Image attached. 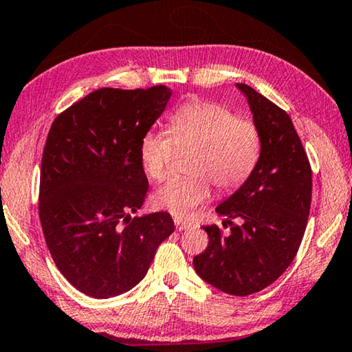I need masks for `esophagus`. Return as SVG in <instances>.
<instances>
[{
    "instance_id": "34e87169",
    "label": "esophagus",
    "mask_w": 352,
    "mask_h": 352,
    "mask_svg": "<svg viewBox=\"0 0 352 352\" xmlns=\"http://www.w3.org/2000/svg\"><path fill=\"white\" fill-rule=\"evenodd\" d=\"M175 225H176V230H179V231L190 228V223H187V221H182L181 219H175Z\"/></svg>"
}]
</instances>
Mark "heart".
<instances>
[{"label": "heart", "instance_id": "b5f03b06", "mask_svg": "<svg viewBox=\"0 0 352 352\" xmlns=\"http://www.w3.org/2000/svg\"><path fill=\"white\" fill-rule=\"evenodd\" d=\"M177 149H193L186 177H173L154 193V206L186 217L208 201L210 182L220 193L241 188L261 157L255 122L220 104L192 100L173 113L170 132L151 131L140 142V160L149 179L164 181Z\"/></svg>", "mask_w": 352, "mask_h": 352}]
</instances>
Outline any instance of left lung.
<instances>
[{
  "instance_id": "1",
  "label": "left lung",
  "mask_w": 352,
  "mask_h": 352,
  "mask_svg": "<svg viewBox=\"0 0 352 352\" xmlns=\"http://www.w3.org/2000/svg\"><path fill=\"white\" fill-rule=\"evenodd\" d=\"M237 88L261 133V157L244 186L215 209L228 217L230 236L217 225L203 226L209 244L193 266L204 282L242 297L272 285L296 258L310 214L311 166L288 113L252 86Z\"/></svg>"
}]
</instances>
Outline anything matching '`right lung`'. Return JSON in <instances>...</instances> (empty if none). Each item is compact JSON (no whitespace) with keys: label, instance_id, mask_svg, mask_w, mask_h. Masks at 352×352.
<instances>
[{"label":"right lung","instance_id":"1","mask_svg":"<svg viewBox=\"0 0 352 352\" xmlns=\"http://www.w3.org/2000/svg\"><path fill=\"white\" fill-rule=\"evenodd\" d=\"M171 91L100 88L59 113L41 164L39 219L70 285L107 299L133 288L175 231L170 214L131 219L148 197L140 142Z\"/></svg>","mask_w":352,"mask_h":352}]
</instances>
